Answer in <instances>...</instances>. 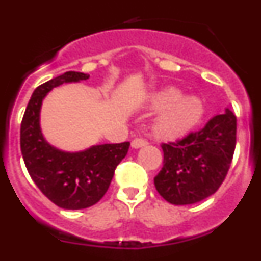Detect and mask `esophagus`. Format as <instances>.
Returning a JSON list of instances; mask_svg holds the SVG:
<instances>
[{"mask_svg":"<svg viewBox=\"0 0 261 261\" xmlns=\"http://www.w3.org/2000/svg\"><path fill=\"white\" fill-rule=\"evenodd\" d=\"M145 145H147V141L146 140H144V138H135V140L132 141V147H135V149L142 147L145 146Z\"/></svg>","mask_w":261,"mask_h":261,"instance_id":"34e87169","label":"esophagus"}]
</instances>
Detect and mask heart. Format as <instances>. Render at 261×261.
<instances>
[{"label": "heart", "mask_w": 261, "mask_h": 261, "mask_svg": "<svg viewBox=\"0 0 261 261\" xmlns=\"http://www.w3.org/2000/svg\"><path fill=\"white\" fill-rule=\"evenodd\" d=\"M150 107L163 110L154 120V132L161 137L177 138L187 135L200 123L204 115V103L193 95L183 96L177 87L167 86L154 93Z\"/></svg>", "instance_id": "heart-1"}]
</instances>
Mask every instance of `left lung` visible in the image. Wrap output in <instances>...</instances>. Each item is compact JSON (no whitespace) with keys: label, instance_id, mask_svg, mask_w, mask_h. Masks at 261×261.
Returning <instances> with one entry per match:
<instances>
[{"label":"left lung","instance_id":"8db88e82","mask_svg":"<svg viewBox=\"0 0 261 261\" xmlns=\"http://www.w3.org/2000/svg\"><path fill=\"white\" fill-rule=\"evenodd\" d=\"M237 144V117L229 108L197 132L162 144L163 167L154 177L158 193L174 205H190L217 192Z\"/></svg>","mask_w":261,"mask_h":261}]
</instances>
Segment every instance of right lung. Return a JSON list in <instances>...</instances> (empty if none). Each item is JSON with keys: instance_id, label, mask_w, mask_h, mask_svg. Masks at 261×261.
<instances>
[{"instance_id": "1", "label": "right lung", "mask_w": 261, "mask_h": 261, "mask_svg": "<svg viewBox=\"0 0 261 261\" xmlns=\"http://www.w3.org/2000/svg\"><path fill=\"white\" fill-rule=\"evenodd\" d=\"M89 77L80 71H66L36 87L20 124V150L30 176L53 204L71 211L89 208L102 199L115 168L129 149V142H121L69 153L52 146L41 133L40 108L45 95L60 85Z\"/></svg>"}]
</instances>
